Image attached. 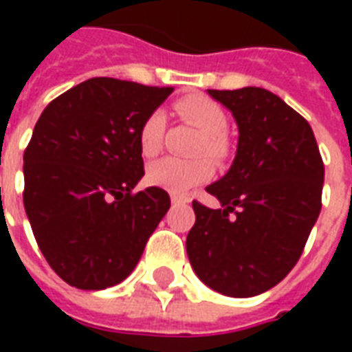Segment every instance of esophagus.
<instances>
[{
	"mask_svg": "<svg viewBox=\"0 0 352 352\" xmlns=\"http://www.w3.org/2000/svg\"><path fill=\"white\" fill-rule=\"evenodd\" d=\"M188 199L186 198H181V196H171V204L173 206H179V204H186Z\"/></svg>",
	"mask_w": 352,
	"mask_h": 352,
	"instance_id": "esophagus-1",
	"label": "esophagus"
}]
</instances>
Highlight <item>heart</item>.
Returning a JSON list of instances; mask_svg holds the SVG:
<instances>
[{
    "label": "heart",
    "mask_w": 352,
    "mask_h": 352,
    "mask_svg": "<svg viewBox=\"0 0 352 352\" xmlns=\"http://www.w3.org/2000/svg\"><path fill=\"white\" fill-rule=\"evenodd\" d=\"M175 113L184 122L201 133L198 143V153H206L213 158H224L228 154V143L224 133L228 130V116L224 109L207 96H186L175 103ZM166 118L160 111H153L141 122L138 139L139 151L143 156L151 158L160 151L164 138ZM213 175V166L206 158L198 160H177L162 158L153 162L146 169V181L153 186H160L171 194L186 192L206 183Z\"/></svg>",
    "instance_id": "1"
}]
</instances>
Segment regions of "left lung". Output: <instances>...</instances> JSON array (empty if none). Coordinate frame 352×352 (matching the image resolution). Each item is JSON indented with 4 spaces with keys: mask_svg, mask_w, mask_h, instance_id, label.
<instances>
[{
    "mask_svg": "<svg viewBox=\"0 0 352 352\" xmlns=\"http://www.w3.org/2000/svg\"><path fill=\"white\" fill-rule=\"evenodd\" d=\"M207 92L236 118L239 138L228 173L206 188L222 209L192 201L186 252L207 287L251 298L302 256L322 206L324 164L309 122L279 96L256 87Z\"/></svg>",
    "mask_w": 352,
    "mask_h": 352,
    "instance_id": "left-lung-1",
    "label": "left lung"
}]
</instances>
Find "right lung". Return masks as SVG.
<instances>
[{
    "label": "right lung",
    "instance_id": "obj_1",
    "mask_svg": "<svg viewBox=\"0 0 352 352\" xmlns=\"http://www.w3.org/2000/svg\"><path fill=\"white\" fill-rule=\"evenodd\" d=\"M171 87L94 77L45 107L24 153V209L50 267L80 290L122 283L138 265L168 192L148 186L139 128Z\"/></svg>",
    "mask_w": 352,
    "mask_h": 352
}]
</instances>
